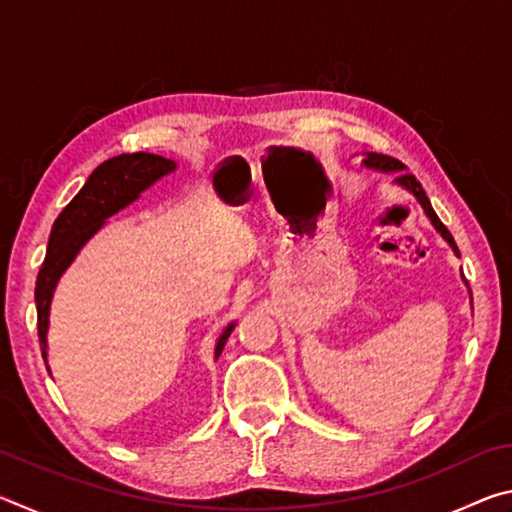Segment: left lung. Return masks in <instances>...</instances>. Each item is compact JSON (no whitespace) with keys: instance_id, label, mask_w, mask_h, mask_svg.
<instances>
[{"instance_id":"1","label":"left lung","mask_w":512,"mask_h":512,"mask_svg":"<svg viewBox=\"0 0 512 512\" xmlns=\"http://www.w3.org/2000/svg\"><path fill=\"white\" fill-rule=\"evenodd\" d=\"M361 167L372 169V171H379V173H393V176H395L393 183L400 185L402 189H406V192H409V194H413V198L422 205L424 214H427V219L431 221L433 228H436V232H440V237H443V239L447 241L449 248L454 250V255L461 257V253H458V248H456L454 237L449 235V230L445 228L443 221H440L438 216H436V212H433V207H431V203H429L427 194H424L422 185L418 183V180H415V176H411V173H406V167H404V164H402L400 160L388 158V155H381V153H363ZM461 277H463V275H461ZM463 282H465V287H467L465 277H463ZM467 291H470V287H467Z\"/></svg>"}]
</instances>
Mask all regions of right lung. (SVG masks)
Here are the masks:
<instances>
[{
    "label": "right lung",
    "mask_w": 512,
    "mask_h": 512,
    "mask_svg": "<svg viewBox=\"0 0 512 512\" xmlns=\"http://www.w3.org/2000/svg\"><path fill=\"white\" fill-rule=\"evenodd\" d=\"M178 169L176 160L162 158L155 153H121L110 158L90 173L81 192L76 194L58 219L51 225V235L47 244L45 262L40 266L36 280V309H38V339L42 359L49 357V311L54 291L60 277L67 271L83 246L97 235L110 216L135 203L146 189L153 187L158 180L169 176ZM235 320L223 327L214 345V359H219L223 345L235 329ZM49 370V366H47ZM51 375V370H49Z\"/></svg>",
    "instance_id": "1"
}]
</instances>
